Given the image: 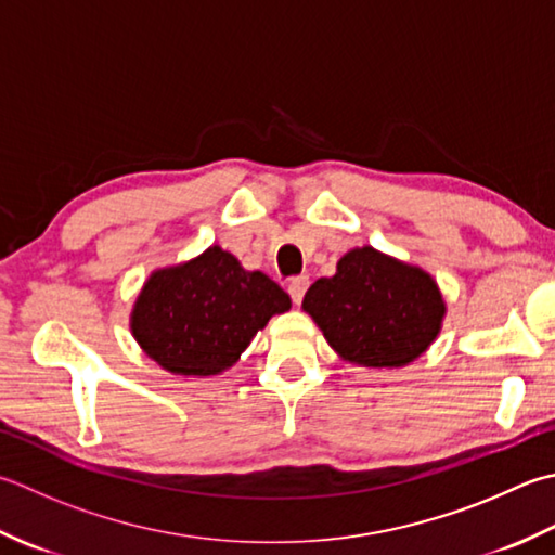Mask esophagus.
Listing matches in <instances>:
<instances>
[{
  "instance_id": "34e87169",
  "label": "esophagus",
  "mask_w": 555,
  "mask_h": 555,
  "mask_svg": "<svg viewBox=\"0 0 555 555\" xmlns=\"http://www.w3.org/2000/svg\"><path fill=\"white\" fill-rule=\"evenodd\" d=\"M308 284H310L308 276H293L288 281V293H291V298H293V302H296V306H300L302 296H306Z\"/></svg>"
}]
</instances>
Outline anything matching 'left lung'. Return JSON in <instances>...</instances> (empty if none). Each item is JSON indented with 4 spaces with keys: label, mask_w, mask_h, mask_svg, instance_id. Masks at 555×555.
<instances>
[{
    "label": "left lung",
    "mask_w": 555,
    "mask_h": 555,
    "mask_svg": "<svg viewBox=\"0 0 555 555\" xmlns=\"http://www.w3.org/2000/svg\"><path fill=\"white\" fill-rule=\"evenodd\" d=\"M302 310L341 361L404 367L438 339L448 306L426 269L363 245L336 262L334 276L314 281Z\"/></svg>",
    "instance_id": "1"
}]
</instances>
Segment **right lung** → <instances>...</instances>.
Returning <instances> with one entry per match:
<instances>
[{
    "label": "right lung",
    "mask_w": 555,
    "mask_h": 555,
    "mask_svg": "<svg viewBox=\"0 0 555 555\" xmlns=\"http://www.w3.org/2000/svg\"><path fill=\"white\" fill-rule=\"evenodd\" d=\"M291 310L288 293L264 271H247L221 245L151 271L129 330L151 361L182 377L221 375L267 322Z\"/></svg>",
    "instance_id": "add662e5"
}]
</instances>
